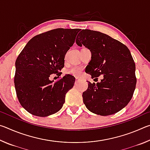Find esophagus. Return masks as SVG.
<instances>
[{
    "instance_id": "1",
    "label": "esophagus",
    "mask_w": 150,
    "mask_h": 150,
    "mask_svg": "<svg viewBox=\"0 0 150 150\" xmlns=\"http://www.w3.org/2000/svg\"><path fill=\"white\" fill-rule=\"evenodd\" d=\"M80 81V79L79 78H75V84H77V83L79 82V81Z\"/></svg>"
}]
</instances>
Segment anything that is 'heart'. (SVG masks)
Instances as JSON below:
<instances>
[{
	"instance_id": "obj_1",
	"label": "heart",
	"mask_w": 150,
	"mask_h": 150,
	"mask_svg": "<svg viewBox=\"0 0 150 150\" xmlns=\"http://www.w3.org/2000/svg\"><path fill=\"white\" fill-rule=\"evenodd\" d=\"M81 73V69L80 67H73L71 69H70L67 71V73L69 75H72L74 76H79L80 75Z\"/></svg>"
}]
</instances>
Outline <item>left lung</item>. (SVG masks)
Wrapping results in <instances>:
<instances>
[{
    "instance_id": "1",
    "label": "left lung",
    "mask_w": 150,
    "mask_h": 150,
    "mask_svg": "<svg viewBox=\"0 0 150 150\" xmlns=\"http://www.w3.org/2000/svg\"><path fill=\"white\" fill-rule=\"evenodd\" d=\"M76 44L91 52L87 67L91 77L103 75L96 84L88 81L83 93L86 107L101 116L118 112L130 102L136 88V65L130 50L108 35L87 29L79 33Z\"/></svg>"
}]
</instances>
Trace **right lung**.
<instances>
[{
	"label": "right lung",
	"instance_id": "add662e5",
	"mask_svg": "<svg viewBox=\"0 0 150 150\" xmlns=\"http://www.w3.org/2000/svg\"><path fill=\"white\" fill-rule=\"evenodd\" d=\"M79 31L57 28L35 35L17 57L14 76L16 95L22 107L32 115L45 117L62 108L75 78L65 75L54 83L50 77L61 75L59 71L64 67L65 55Z\"/></svg>",
	"mask_w": 150,
	"mask_h": 150
}]
</instances>
